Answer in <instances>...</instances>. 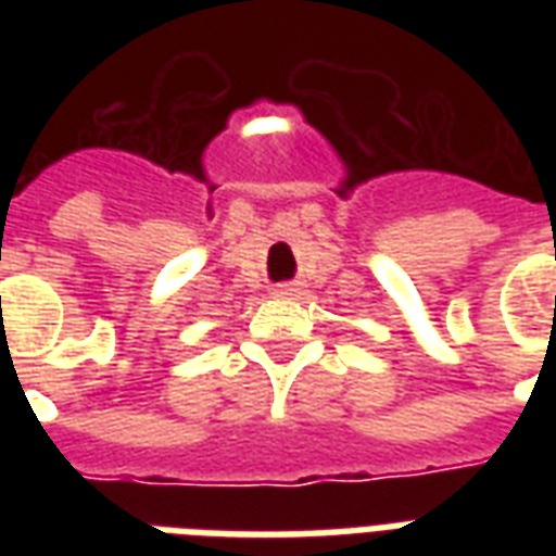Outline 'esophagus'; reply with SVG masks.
<instances>
[{"mask_svg":"<svg viewBox=\"0 0 556 556\" xmlns=\"http://www.w3.org/2000/svg\"><path fill=\"white\" fill-rule=\"evenodd\" d=\"M294 291H296V288H291V286H277V288H274V294H277V296H291V294H294Z\"/></svg>","mask_w":556,"mask_h":556,"instance_id":"obj_1","label":"esophagus"}]
</instances>
